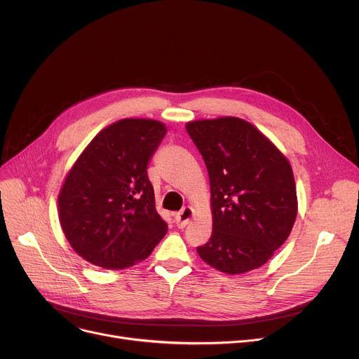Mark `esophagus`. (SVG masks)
Here are the masks:
<instances>
[{"instance_id":"obj_1","label":"esophagus","mask_w":359,"mask_h":359,"mask_svg":"<svg viewBox=\"0 0 359 359\" xmlns=\"http://www.w3.org/2000/svg\"><path fill=\"white\" fill-rule=\"evenodd\" d=\"M192 217H194V210L189 208V206H184V208L180 212H177L176 217H175L176 225H177L179 229H184L186 225L191 222Z\"/></svg>"}]
</instances>
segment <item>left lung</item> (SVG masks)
Wrapping results in <instances>:
<instances>
[{
    "label": "left lung",
    "instance_id": "left-lung-1",
    "mask_svg": "<svg viewBox=\"0 0 359 359\" xmlns=\"http://www.w3.org/2000/svg\"><path fill=\"white\" fill-rule=\"evenodd\" d=\"M186 130L208 168L212 234L198 255L219 272L260 268L288 238L297 191L288 158L240 118L203 119Z\"/></svg>",
    "mask_w": 359,
    "mask_h": 359
}]
</instances>
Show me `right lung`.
<instances>
[{
  "label": "right lung",
  "mask_w": 359,
  "mask_h": 359,
  "mask_svg": "<svg viewBox=\"0 0 359 359\" xmlns=\"http://www.w3.org/2000/svg\"><path fill=\"white\" fill-rule=\"evenodd\" d=\"M164 123L122 119L102 129L68 172L58 196L71 248L104 269L147 259L167 233L147 165L165 137Z\"/></svg>",
  "instance_id": "add662e5"
}]
</instances>
